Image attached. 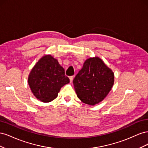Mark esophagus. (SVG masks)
<instances>
[{
	"mask_svg": "<svg viewBox=\"0 0 148 148\" xmlns=\"http://www.w3.org/2000/svg\"><path fill=\"white\" fill-rule=\"evenodd\" d=\"M69 78H70V82H73V78H74V77H73V76H70V77H69Z\"/></svg>",
	"mask_w": 148,
	"mask_h": 148,
	"instance_id": "34e87169",
	"label": "esophagus"
}]
</instances>
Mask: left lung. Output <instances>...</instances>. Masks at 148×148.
<instances>
[{
	"instance_id": "obj_1",
	"label": "left lung",
	"mask_w": 148,
	"mask_h": 148,
	"mask_svg": "<svg viewBox=\"0 0 148 148\" xmlns=\"http://www.w3.org/2000/svg\"><path fill=\"white\" fill-rule=\"evenodd\" d=\"M114 75L99 57L84 62L73 83L78 97L83 102L95 105L102 101L112 88Z\"/></svg>"
}]
</instances>
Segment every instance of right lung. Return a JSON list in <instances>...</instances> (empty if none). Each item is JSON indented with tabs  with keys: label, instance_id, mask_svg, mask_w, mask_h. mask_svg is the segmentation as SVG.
I'll use <instances>...</instances> for the list:
<instances>
[{
	"label": "right lung",
	"instance_id": "right-lung-1",
	"mask_svg": "<svg viewBox=\"0 0 148 148\" xmlns=\"http://www.w3.org/2000/svg\"><path fill=\"white\" fill-rule=\"evenodd\" d=\"M69 82L63 67L50 55L44 56L37 62L28 77L33 95L43 102L55 99L61 88Z\"/></svg>",
	"mask_w": 148,
	"mask_h": 148
}]
</instances>
